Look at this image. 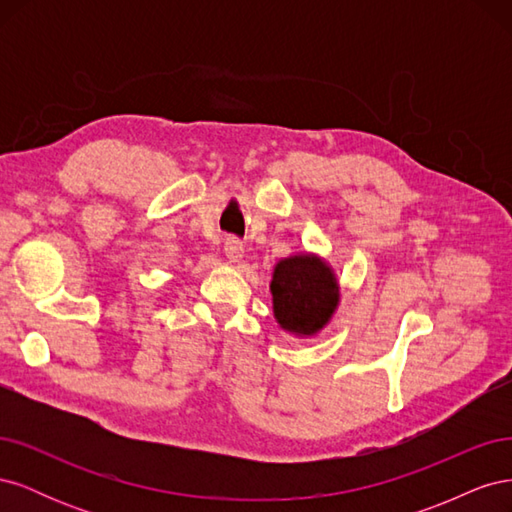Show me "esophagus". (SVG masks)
I'll return each instance as SVG.
<instances>
[{"mask_svg":"<svg viewBox=\"0 0 512 512\" xmlns=\"http://www.w3.org/2000/svg\"><path fill=\"white\" fill-rule=\"evenodd\" d=\"M224 252L230 262H237L243 256V241L239 237H226L224 239Z\"/></svg>","mask_w":512,"mask_h":512,"instance_id":"obj_1","label":"esophagus"}]
</instances>
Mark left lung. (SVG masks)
Returning <instances> with one entry per match:
<instances>
[{
    "mask_svg": "<svg viewBox=\"0 0 512 512\" xmlns=\"http://www.w3.org/2000/svg\"><path fill=\"white\" fill-rule=\"evenodd\" d=\"M271 294L277 322L297 335L318 333L339 301L335 275L314 256H292L277 262Z\"/></svg>",
    "mask_w": 512,
    "mask_h": 512,
    "instance_id": "8db88e82",
    "label": "left lung"
}]
</instances>
